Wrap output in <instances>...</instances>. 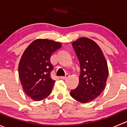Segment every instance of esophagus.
Here are the masks:
<instances>
[{
	"label": "esophagus",
	"instance_id": "obj_1",
	"mask_svg": "<svg viewBox=\"0 0 127 127\" xmlns=\"http://www.w3.org/2000/svg\"><path fill=\"white\" fill-rule=\"evenodd\" d=\"M69 76V75L68 74H67L66 75H65V76H61V77H60V79H67V78Z\"/></svg>",
	"mask_w": 127,
	"mask_h": 127
}]
</instances>
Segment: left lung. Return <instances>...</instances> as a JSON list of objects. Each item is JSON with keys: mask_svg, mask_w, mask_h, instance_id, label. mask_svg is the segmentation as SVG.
Returning <instances> with one entry per match:
<instances>
[{"mask_svg": "<svg viewBox=\"0 0 127 127\" xmlns=\"http://www.w3.org/2000/svg\"><path fill=\"white\" fill-rule=\"evenodd\" d=\"M72 47L80 62V74L77 87L70 95L82 103L94 100L106 87L109 75L107 61L103 52L93 40L80 37L73 42Z\"/></svg>", "mask_w": 127, "mask_h": 127, "instance_id": "1", "label": "left lung"}]
</instances>
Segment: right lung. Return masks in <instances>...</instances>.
Segmentation results:
<instances>
[{
  "mask_svg": "<svg viewBox=\"0 0 127 127\" xmlns=\"http://www.w3.org/2000/svg\"><path fill=\"white\" fill-rule=\"evenodd\" d=\"M60 42L38 39L24 50L18 66V74L26 94L36 101L47 98L55 81L50 75L53 66L50 57L61 47Z\"/></svg>",
  "mask_w": 127,
  "mask_h": 127,
  "instance_id": "obj_1",
  "label": "right lung"
}]
</instances>
